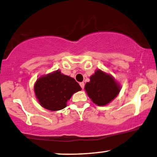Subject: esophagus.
Returning a JSON list of instances; mask_svg holds the SVG:
<instances>
[{
	"mask_svg": "<svg viewBox=\"0 0 157 157\" xmlns=\"http://www.w3.org/2000/svg\"><path fill=\"white\" fill-rule=\"evenodd\" d=\"M79 85H80L81 88L82 89V90H83L84 87H85V83H84L83 82H80V83H79Z\"/></svg>",
	"mask_w": 157,
	"mask_h": 157,
	"instance_id": "1",
	"label": "esophagus"
}]
</instances>
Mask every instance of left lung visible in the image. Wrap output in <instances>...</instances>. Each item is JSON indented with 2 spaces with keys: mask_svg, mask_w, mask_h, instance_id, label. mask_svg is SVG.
Returning <instances> with one entry per match:
<instances>
[{
  "mask_svg": "<svg viewBox=\"0 0 157 157\" xmlns=\"http://www.w3.org/2000/svg\"><path fill=\"white\" fill-rule=\"evenodd\" d=\"M86 93L98 106H105L111 102L120 92L121 86L112 76L98 70L90 77V82L85 86Z\"/></svg>",
  "mask_w": 157,
  "mask_h": 157,
  "instance_id": "left-lung-1",
  "label": "left lung"
}]
</instances>
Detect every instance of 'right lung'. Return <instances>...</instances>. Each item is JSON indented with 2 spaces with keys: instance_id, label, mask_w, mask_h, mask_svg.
Masks as SVG:
<instances>
[{
  "instance_id": "right-lung-1",
  "label": "right lung",
  "mask_w": 157,
  "mask_h": 157,
  "mask_svg": "<svg viewBox=\"0 0 157 157\" xmlns=\"http://www.w3.org/2000/svg\"><path fill=\"white\" fill-rule=\"evenodd\" d=\"M80 90L75 79L58 71L39 78L34 85L39 102L44 108L53 111L65 108L72 95Z\"/></svg>"
}]
</instances>
